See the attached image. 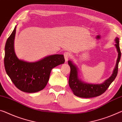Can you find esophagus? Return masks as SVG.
Returning a JSON list of instances; mask_svg holds the SVG:
<instances>
[{"label":"esophagus","mask_w":122,"mask_h":122,"mask_svg":"<svg viewBox=\"0 0 122 122\" xmlns=\"http://www.w3.org/2000/svg\"><path fill=\"white\" fill-rule=\"evenodd\" d=\"M63 55H64V57H65V59L66 62L68 61V59H69V58L71 57V54L69 53V52H68V51L65 52L64 54H63Z\"/></svg>","instance_id":"obj_1"}]
</instances>
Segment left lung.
<instances>
[{"mask_svg":"<svg viewBox=\"0 0 122 122\" xmlns=\"http://www.w3.org/2000/svg\"><path fill=\"white\" fill-rule=\"evenodd\" d=\"M115 44L118 54L116 65L113 70L112 74L105 82L101 84H91L85 83L79 79L78 76V68L73 64L71 61H68V65L71 68L70 74L69 77V85L74 95L81 98H93L99 96L105 92L113 81L115 80L118 73V63L120 61L121 52L119 48V38H116Z\"/></svg>","mask_w":122,"mask_h":122,"instance_id":"1","label":"left lung"}]
</instances>
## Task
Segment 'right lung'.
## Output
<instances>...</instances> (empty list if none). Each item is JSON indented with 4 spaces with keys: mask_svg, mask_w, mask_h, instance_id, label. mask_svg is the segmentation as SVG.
I'll return each mask as SVG.
<instances>
[{
    "mask_svg": "<svg viewBox=\"0 0 122 122\" xmlns=\"http://www.w3.org/2000/svg\"><path fill=\"white\" fill-rule=\"evenodd\" d=\"M15 34L16 27L5 44L4 66L6 72L19 90L27 93L40 91L47 85L51 69L64 63V56L55 54L35 62L20 60L14 51Z\"/></svg>",
    "mask_w": 122,
    "mask_h": 122,
    "instance_id": "add662e5",
    "label": "right lung"
}]
</instances>
